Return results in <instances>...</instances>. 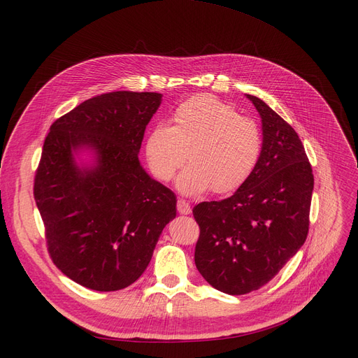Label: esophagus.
Here are the masks:
<instances>
[{
    "label": "esophagus",
    "mask_w": 358,
    "mask_h": 358,
    "mask_svg": "<svg viewBox=\"0 0 358 358\" xmlns=\"http://www.w3.org/2000/svg\"><path fill=\"white\" fill-rule=\"evenodd\" d=\"M177 210H178V213H181V215H190L192 208H190V204L187 203L185 200L178 199V201H177Z\"/></svg>",
    "instance_id": "esophagus-1"
}]
</instances>
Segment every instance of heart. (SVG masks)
Returning <instances> with one entry per match:
<instances>
[{"instance_id":"obj_1","label":"heart","mask_w":358,"mask_h":358,"mask_svg":"<svg viewBox=\"0 0 358 358\" xmlns=\"http://www.w3.org/2000/svg\"><path fill=\"white\" fill-rule=\"evenodd\" d=\"M261 148L257 124L209 94L181 103L173 126L150 129L143 146L150 173L164 182L190 161L177 178V189L185 196L210 189L217 194L235 192L254 173Z\"/></svg>"}]
</instances>
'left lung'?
<instances>
[{"mask_svg":"<svg viewBox=\"0 0 358 358\" xmlns=\"http://www.w3.org/2000/svg\"><path fill=\"white\" fill-rule=\"evenodd\" d=\"M262 148L251 177L228 199L193 209L200 228L194 262L219 292L258 290L303 245L309 231L313 174L296 130L261 99Z\"/></svg>","mask_w":358,"mask_h":358,"instance_id":"obj_1","label":"left lung"}]
</instances>
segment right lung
I'll return each instance as SVG.
<instances>
[{
    "mask_svg": "<svg viewBox=\"0 0 358 358\" xmlns=\"http://www.w3.org/2000/svg\"><path fill=\"white\" fill-rule=\"evenodd\" d=\"M162 94L113 91L92 97L50 126L34 177L48 251L66 277L115 292L146 270L176 194L150 178L138 154ZM90 150L92 166L73 155Z\"/></svg>",
    "mask_w": 358,
    "mask_h": 358,
    "instance_id": "right-lung-1",
    "label": "right lung"
}]
</instances>
